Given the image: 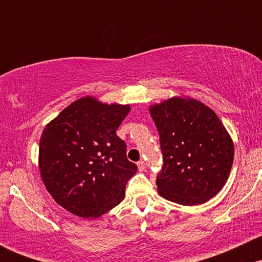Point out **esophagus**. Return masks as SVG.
<instances>
[{
    "label": "esophagus",
    "mask_w": 262,
    "mask_h": 262,
    "mask_svg": "<svg viewBox=\"0 0 262 262\" xmlns=\"http://www.w3.org/2000/svg\"><path fill=\"white\" fill-rule=\"evenodd\" d=\"M138 167H139V170H140V171H144V170H145V167H146L145 161L140 160L139 162H138Z\"/></svg>",
    "instance_id": "obj_1"
}]
</instances>
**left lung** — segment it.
<instances>
[{"instance_id": "8db88e82", "label": "left lung", "mask_w": 262, "mask_h": 262, "mask_svg": "<svg viewBox=\"0 0 262 262\" xmlns=\"http://www.w3.org/2000/svg\"><path fill=\"white\" fill-rule=\"evenodd\" d=\"M164 166L156 179L165 200L182 206L206 203L223 188L234 160V144L218 116L194 98L175 96L151 104Z\"/></svg>"}]
</instances>
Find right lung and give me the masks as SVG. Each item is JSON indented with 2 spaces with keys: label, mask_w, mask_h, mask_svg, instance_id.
I'll return each instance as SVG.
<instances>
[{
  "label": "right lung",
  "mask_w": 262,
  "mask_h": 262,
  "mask_svg": "<svg viewBox=\"0 0 262 262\" xmlns=\"http://www.w3.org/2000/svg\"><path fill=\"white\" fill-rule=\"evenodd\" d=\"M130 106L76 100L45 125L39 171L56 203L77 217L98 218L122 202L138 166L116 134Z\"/></svg>",
  "instance_id": "1"
}]
</instances>
